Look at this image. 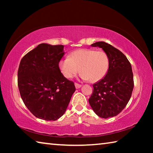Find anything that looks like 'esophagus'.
<instances>
[{
  "label": "esophagus",
  "mask_w": 153,
  "mask_h": 153,
  "mask_svg": "<svg viewBox=\"0 0 153 153\" xmlns=\"http://www.w3.org/2000/svg\"><path fill=\"white\" fill-rule=\"evenodd\" d=\"M75 86H76V88L77 89V88H81L82 85L78 84V83H75Z\"/></svg>",
  "instance_id": "obj_1"
}]
</instances>
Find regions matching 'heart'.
Returning a JSON list of instances; mask_svg holds the SVG:
<instances>
[{
	"mask_svg": "<svg viewBox=\"0 0 153 153\" xmlns=\"http://www.w3.org/2000/svg\"><path fill=\"white\" fill-rule=\"evenodd\" d=\"M109 58L105 51L82 48L72 52L59 62V68L63 76L71 79L79 71L82 78L91 82L100 81L107 74Z\"/></svg>",
	"mask_w": 153,
	"mask_h": 153,
	"instance_id": "b5f03b06",
	"label": "heart"
}]
</instances>
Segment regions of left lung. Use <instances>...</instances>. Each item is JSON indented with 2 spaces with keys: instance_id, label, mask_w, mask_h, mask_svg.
Segmentation results:
<instances>
[{
  "instance_id": "obj_1",
  "label": "left lung",
  "mask_w": 153,
  "mask_h": 153,
  "mask_svg": "<svg viewBox=\"0 0 153 153\" xmlns=\"http://www.w3.org/2000/svg\"><path fill=\"white\" fill-rule=\"evenodd\" d=\"M102 48L109 58V68L103 79L93 85L88 101L100 117L107 119L120 114L126 107L134 88L131 64L126 56L113 46L105 42L91 45Z\"/></svg>"
}]
</instances>
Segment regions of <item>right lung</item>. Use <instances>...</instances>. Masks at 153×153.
<instances>
[{"label":"right lung","instance_id":"add662e5","mask_svg":"<svg viewBox=\"0 0 153 153\" xmlns=\"http://www.w3.org/2000/svg\"><path fill=\"white\" fill-rule=\"evenodd\" d=\"M63 45L40 44L20 61L17 84L22 100L35 117L55 121L65 112L76 90L61 72Z\"/></svg>","mask_w":153,"mask_h":153}]
</instances>
